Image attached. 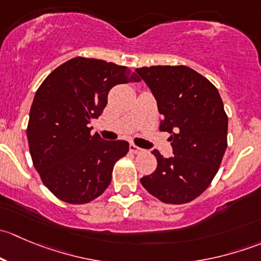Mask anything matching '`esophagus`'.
<instances>
[{"mask_svg":"<svg viewBox=\"0 0 261 261\" xmlns=\"http://www.w3.org/2000/svg\"><path fill=\"white\" fill-rule=\"evenodd\" d=\"M130 151L133 152V154H141V152H143L144 150L141 149V147L136 146L135 144H130Z\"/></svg>","mask_w":261,"mask_h":261,"instance_id":"esophagus-1","label":"esophagus"}]
</instances>
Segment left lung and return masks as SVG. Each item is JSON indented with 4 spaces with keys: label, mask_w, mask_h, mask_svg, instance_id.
I'll return each instance as SVG.
<instances>
[{
    "label": "left lung",
    "mask_w": 261,
    "mask_h": 261,
    "mask_svg": "<svg viewBox=\"0 0 261 261\" xmlns=\"http://www.w3.org/2000/svg\"><path fill=\"white\" fill-rule=\"evenodd\" d=\"M136 73L156 98L160 131L170 134L174 152L164 158L152 150L158 167L140 181L163 203H188L208 188L227 147L223 102L211 82L186 65H152Z\"/></svg>",
    "instance_id": "obj_1"
}]
</instances>
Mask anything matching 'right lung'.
I'll use <instances>...</instances> for the list:
<instances>
[{
	"mask_svg": "<svg viewBox=\"0 0 261 261\" xmlns=\"http://www.w3.org/2000/svg\"><path fill=\"white\" fill-rule=\"evenodd\" d=\"M140 82L127 67L77 57L53 70L36 91L26 135L35 169L60 201L84 204L111 183L125 140H102L88 123L97 120L116 84Z\"/></svg>",
	"mask_w": 261,
	"mask_h": 261,
	"instance_id": "add662e5",
	"label": "right lung"
}]
</instances>
